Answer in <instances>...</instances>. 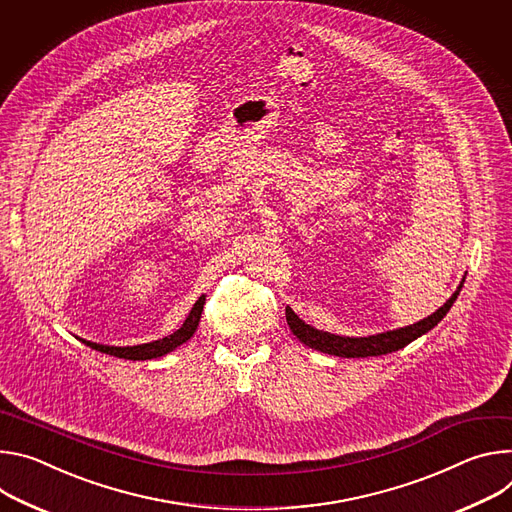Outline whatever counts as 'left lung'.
<instances>
[{
    "label": "left lung",
    "mask_w": 512,
    "mask_h": 512,
    "mask_svg": "<svg viewBox=\"0 0 512 512\" xmlns=\"http://www.w3.org/2000/svg\"><path fill=\"white\" fill-rule=\"evenodd\" d=\"M464 282H460L458 291L453 293L443 307H439L433 315L401 327V329H392V331H384V333H376V335H368V337H346V335H335V333H327V331H319L311 325H307L303 319H299L295 315L293 309L287 307V323L291 327V331L299 337V342H303L305 346L319 350L323 354L329 356H339V358H368V356H382V354H390L401 350L405 346H409L413 339L421 337L423 333H427L429 329H433L449 311V307L453 305V301L458 299L460 291H462Z\"/></svg>",
    "instance_id": "8db88e82"
}]
</instances>
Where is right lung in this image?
Masks as SVG:
<instances>
[{
  "mask_svg": "<svg viewBox=\"0 0 512 512\" xmlns=\"http://www.w3.org/2000/svg\"><path fill=\"white\" fill-rule=\"evenodd\" d=\"M203 305H205V297H199V301L193 305L191 313L187 315L185 323H183L175 333H170V335H166V337H162V339H156V342H150V344L118 348V346L93 344V342H87V339H81V342H83L85 346L97 350V352H103V354H109V356H116V358H124V360H152V358H160V356H164V354H168V352H173L175 348L183 346L185 342H189V339L193 337V333L197 331Z\"/></svg>",
  "mask_w": 512,
  "mask_h": 512,
  "instance_id": "1",
  "label": "right lung"
}]
</instances>
